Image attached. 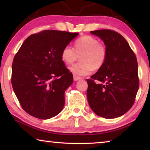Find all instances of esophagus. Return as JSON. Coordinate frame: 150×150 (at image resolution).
<instances>
[{
  "label": "esophagus",
  "instance_id": "34e87169",
  "mask_svg": "<svg viewBox=\"0 0 150 150\" xmlns=\"http://www.w3.org/2000/svg\"><path fill=\"white\" fill-rule=\"evenodd\" d=\"M73 79H74L75 81H79V80L81 79V77H78V76L74 75H73Z\"/></svg>",
  "mask_w": 150,
  "mask_h": 150
}]
</instances>
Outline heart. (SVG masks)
Segmentation results:
<instances>
[{
  "label": "heart",
  "instance_id": "1",
  "mask_svg": "<svg viewBox=\"0 0 150 150\" xmlns=\"http://www.w3.org/2000/svg\"><path fill=\"white\" fill-rule=\"evenodd\" d=\"M81 62L72 65L69 68L73 74L78 76H85L93 71V69H100L105 64L107 50L105 45L91 35H84L75 42V50L66 45L63 48L61 57L67 65L72 64L78 59Z\"/></svg>",
  "mask_w": 150,
  "mask_h": 150
}]
</instances>
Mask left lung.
<instances>
[{"instance_id": "obj_1", "label": "left lung", "mask_w": 150, "mask_h": 150, "mask_svg": "<svg viewBox=\"0 0 150 150\" xmlns=\"http://www.w3.org/2000/svg\"><path fill=\"white\" fill-rule=\"evenodd\" d=\"M103 40L107 50L105 64L87 79L88 105L105 118L122 116L133 106L139 88L136 57L122 35L110 30L91 31ZM95 80L100 83H96Z\"/></svg>"}]
</instances>
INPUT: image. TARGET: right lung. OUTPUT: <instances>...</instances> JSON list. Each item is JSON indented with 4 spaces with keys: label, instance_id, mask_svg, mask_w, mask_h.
Here are the masks:
<instances>
[{
    "label": "right lung",
    "instance_id": "1",
    "mask_svg": "<svg viewBox=\"0 0 150 150\" xmlns=\"http://www.w3.org/2000/svg\"><path fill=\"white\" fill-rule=\"evenodd\" d=\"M79 33L44 30L30 35L14 58L11 83L22 108L37 118L57 116L65 105V91L73 75L61 57Z\"/></svg>",
    "mask_w": 150,
    "mask_h": 150
}]
</instances>
